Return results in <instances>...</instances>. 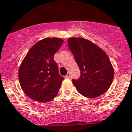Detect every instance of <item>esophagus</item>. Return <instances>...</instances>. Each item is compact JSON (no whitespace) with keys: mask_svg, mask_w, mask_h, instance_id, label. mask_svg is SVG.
Here are the masks:
<instances>
[{"mask_svg":"<svg viewBox=\"0 0 132 132\" xmlns=\"http://www.w3.org/2000/svg\"><path fill=\"white\" fill-rule=\"evenodd\" d=\"M71 78V74L70 73H67L66 76H65V78H67V79H69V78Z\"/></svg>","mask_w":132,"mask_h":132,"instance_id":"1","label":"esophagus"}]
</instances>
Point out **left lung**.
<instances>
[{
    "label": "left lung",
    "instance_id": "1",
    "mask_svg": "<svg viewBox=\"0 0 132 132\" xmlns=\"http://www.w3.org/2000/svg\"><path fill=\"white\" fill-rule=\"evenodd\" d=\"M69 48L80 69L78 79H72L78 92L87 98H96L110 88L114 69L106 53L90 40L72 37Z\"/></svg>",
    "mask_w": 132,
    "mask_h": 132
}]
</instances>
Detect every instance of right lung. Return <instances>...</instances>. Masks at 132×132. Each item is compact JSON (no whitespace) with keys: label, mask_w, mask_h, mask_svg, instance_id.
Masks as SVG:
<instances>
[{"label":"right lung","mask_w":132,"mask_h":132,"mask_svg":"<svg viewBox=\"0 0 132 132\" xmlns=\"http://www.w3.org/2000/svg\"><path fill=\"white\" fill-rule=\"evenodd\" d=\"M63 43L58 38L40 40L29 49L19 69L21 89L35 101L48 103L58 94L64 79L54 61V54Z\"/></svg>","instance_id":"right-lung-1"}]
</instances>
